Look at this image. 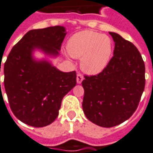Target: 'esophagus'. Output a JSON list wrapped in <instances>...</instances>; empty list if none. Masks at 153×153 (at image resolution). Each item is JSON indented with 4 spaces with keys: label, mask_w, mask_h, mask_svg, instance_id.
Instances as JSON below:
<instances>
[{
    "label": "esophagus",
    "mask_w": 153,
    "mask_h": 153,
    "mask_svg": "<svg viewBox=\"0 0 153 153\" xmlns=\"http://www.w3.org/2000/svg\"><path fill=\"white\" fill-rule=\"evenodd\" d=\"M83 79H84V77H83L82 74H80V73L77 74V83L78 84H81L82 82L83 81Z\"/></svg>",
    "instance_id": "esophagus-1"
}]
</instances>
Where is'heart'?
I'll return each mask as SVG.
<instances>
[{
    "label": "heart",
    "instance_id": "b5f03b06",
    "mask_svg": "<svg viewBox=\"0 0 153 153\" xmlns=\"http://www.w3.org/2000/svg\"><path fill=\"white\" fill-rule=\"evenodd\" d=\"M69 54L81 59V68L88 74H98L110 63L112 40L108 36L90 30L81 31L71 36L68 43Z\"/></svg>",
    "mask_w": 153,
    "mask_h": 153
}]
</instances>
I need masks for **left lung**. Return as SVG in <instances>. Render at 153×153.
<instances>
[{"instance_id": "left-lung-1", "label": "left lung", "mask_w": 153, "mask_h": 153, "mask_svg": "<svg viewBox=\"0 0 153 153\" xmlns=\"http://www.w3.org/2000/svg\"><path fill=\"white\" fill-rule=\"evenodd\" d=\"M115 43L114 57L105 70L85 75L82 109L91 122L111 128L134 114L144 91L145 63L134 44L119 34L109 33Z\"/></svg>"}]
</instances>
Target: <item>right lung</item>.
<instances>
[{
  "instance_id": "1",
  "label": "right lung",
  "mask_w": 153,
  "mask_h": 153,
  "mask_svg": "<svg viewBox=\"0 0 153 153\" xmlns=\"http://www.w3.org/2000/svg\"><path fill=\"white\" fill-rule=\"evenodd\" d=\"M65 36V28L59 25L29 31L4 63V83L10 108L29 126L42 128L53 122L62 99L76 85L74 71L62 72L46 60L33 57L36 49L57 56Z\"/></svg>"
}]
</instances>
